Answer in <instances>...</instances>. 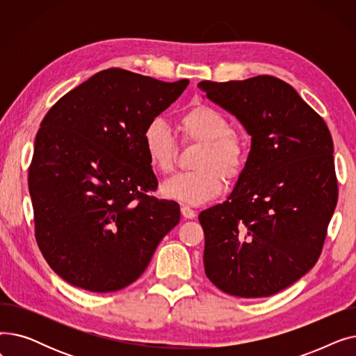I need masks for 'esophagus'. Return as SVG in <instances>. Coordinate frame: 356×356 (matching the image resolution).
Masks as SVG:
<instances>
[{
    "mask_svg": "<svg viewBox=\"0 0 356 356\" xmlns=\"http://www.w3.org/2000/svg\"><path fill=\"white\" fill-rule=\"evenodd\" d=\"M181 215L186 218V219H193L196 216V211H193L191 207H188V204H181Z\"/></svg>",
    "mask_w": 356,
    "mask_h": 356,
    "instance_id": "34e87169",
    "label": "esophagus"
}]
</instances>
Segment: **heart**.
<instances>
[{"label": "heart", "mask_w": 356, "mask_h": 356, "mask_svg": "<svg viewBox=\"0 0 356 356\" xmlns=\"http://www.w3.org/2000/svg\"><path fill=\"white\" fill-rule=\"evenodd\" d=\"M179 131L184 141L202 144L195 167L199 170L183 172L167 179L161 184V193L186 203L199 204L220 193L223 179H235L244 168L247 148L236 136L231 134L228 118L215 108L197 105L179 118ZM144 153L156 172L167 175L173 170L177 144L167 124L152 120L143 134Z\"/></svg>", "instance_id": "b5f03b06"}]
</instances>
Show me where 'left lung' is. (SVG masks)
Listing matches in <instances>:
<instances>
[{
    "label": "left lung",
    "mask_w": 356,
    "mask_h": 356,
    "mask_svg": "<svg viewBox=\"0 0 356 356\" xmlns=\"http://www.w3.org/2000/svg\"><path fill=\"white\" fill-rule=\"evenodd\" d=\"M197 86L251 136L235 188L199 215L204 273L231 296H273L322 252L338 202L329 128L293 86L268 74Z\"/></svg>",
    "instance_id": "8db88e82"
}]
</instances>
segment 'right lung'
Instances as JSON below:
<instances>
[{"label":"right lung","mask_w":356,"mask_h":356,"mask_svg":"<svg viewBox=\"0 0 356 356\" xmlns=\"http://www.w3.org/2000/svg\"><path fill=\"white\" fill-rule=\"evenodd\" d=\"M188 85L112 67L49 109L34 141L29 191L37 244L69 284L93 293L129 286L179 223L176 202L147 195L157 177L143 134Z\"/></svg>","instance_id":"1"}]
</instances>
